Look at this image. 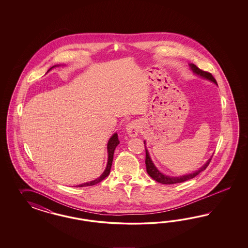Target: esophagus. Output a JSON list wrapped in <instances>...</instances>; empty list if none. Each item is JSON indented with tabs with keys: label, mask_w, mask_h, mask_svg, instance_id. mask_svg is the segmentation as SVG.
<instances>
[{
	"label": "esophagus",
	"mask_w": 248,
	"mask_h": 248,
	"mask_svg": "<svg viewBox=\"0 0 248 248\" xmlns=\"http://www.w3.org/2000/svg\"><path fill=\"white\" fill-rule=\"evenodd\" d=\"M126 132L131 137H135L139 134V124L136 121H132L126 125Z\"/></svg>",
	"instance_id": "34e87169"
}]
</instances>
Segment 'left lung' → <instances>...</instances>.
I'll list each match as a JSON object with an SVG mask.
<instances>
[{
    "mask_svg": "<svg viewBox=\"0 0 248 248\" xmlns=\"http://www.w3.org/2000/svg\"><path fill=\"white\" fill-rule=\"evenodd\" d=\"M189 65H190V67L193 70V72L195 73V75H200L201 77H203V78L209 80L211 82L217 84V80L214 78V76H213L210 73L205 72V71H203V70L199 69V68L197 67L194 63H190ZM144 144H145V142H144ZM144 147H145V154H146V155H145L146 172L148 173V174L150 175L151 177H152L154 180L156 181L158 183H161V184H165V185H173V184L182 183V182L190 180V179L194 178V177H195L196 175H198L201 172H203V170L206 169V167L210 164L211 160H212V157H213V156H212L200 169H198L197 171H195V173H189V174L179 176V177H170V176L165 175V174H163L161 172L158 171L157 168L155 167V165H154V163H153L152 160H151L149 153H148V151L146 149V146H145V145H144Z\"/></svg>",
    "mask_w": 248,
    "mask_h": 248,
    "instance_id": "obj_1",
    "label": "left lung"
}]
</instances>
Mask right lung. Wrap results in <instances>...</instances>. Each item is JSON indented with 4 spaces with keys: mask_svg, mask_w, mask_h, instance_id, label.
<instances>
[{
    "mask_svg": "<svg viewBox=\"0 0 248 248\" xmlns=\"http://www.w3.org/2000/svg\"><path fill=\"white\" fill-rule=\"evenodd\" d=\"M54 66H56V65H54ZM50 68L49 70H48V72L52 69V68ZM120 143V141H119V139H118V135L117 134L115 133L114 135L110 138V140H109V142L107 143V152H108V162H107V166H106V168H105V172L102 173V175L97 178V179H95V180L91 181L89 183H85V184H82V185H79L78 186V187H83V186H93V185H96L98 183H100L101 181L104 180L105 177H107L108 175H109V173H110V171H111V167H112V164H113V153H114V150H115V147L119 144Z\"/></svg>",
    "mask_w": 248,
    "mask_h": 248,
    "instance_id": "obj_1",
    "label": "right lung"
}]
</instances>
